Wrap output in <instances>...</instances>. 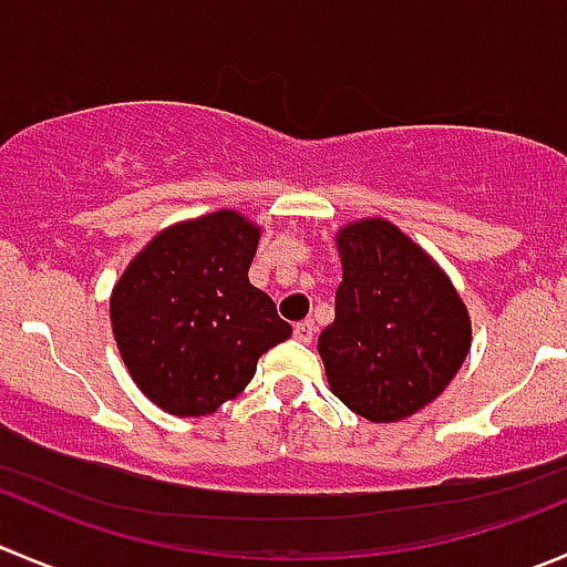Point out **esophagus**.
<instances>
[{
    "mask_svg": "<svg viewBox=\"0 0 567 567\" xmlns=\"http://www.w3.org/2000/svg\"><path fill=\"white\" fill-rule=\"evenodd\" d=\"M315 331H317L315 322L303 320L295 326V339H300V342H311V339H315Z\"/></svg>",
    "mask_w": 567,
    "mask_h": 567,
    "instance_id": "34e87169",
    "label": "esophagus"
}]
</instances>
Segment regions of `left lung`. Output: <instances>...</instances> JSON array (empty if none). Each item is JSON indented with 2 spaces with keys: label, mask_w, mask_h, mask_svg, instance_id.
I'll use <instances>...</instances> for the list:
<instances>
[{
  "label": "left lung",
  "mask_w": 567,
  "mask_h": 567,
  "mask_svg": "<svg viewBox=\"0 0 567 567\" xmlns=\"http://www.w3.org/2000/svg\"><path fill=\"white\" fill-rule=\"evenodd\" d=\"M342 284L317 350L333 395L373 423L434 401L471 348V317L442 269L386 219L337 236Z\"/></svg>",
  "instance_id": "left-lung-1"
}]
</instances>
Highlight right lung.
Wrapping results in <instances>:
<instances>
[{
	"mask_svg": "<svg viewBox=\"0 0 567 567\" xmlns=\"http://www.w3.org/2000/svg\"><path fill=\"white\" fill-rule=\"evenodd\" d=\"M256 245L258 228L236 212L206 214L155 236L113 287L118 353L166 412H217L250 384L261 353L292 337L247 278Z\"/></svg>",
	"mask_w": 567,
	"mask_h": 567,
	"instance_id": "obj_1",
	"label": "right lung"
}]
</instances>
